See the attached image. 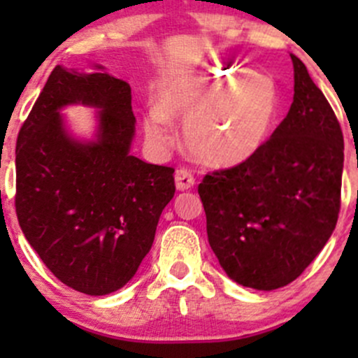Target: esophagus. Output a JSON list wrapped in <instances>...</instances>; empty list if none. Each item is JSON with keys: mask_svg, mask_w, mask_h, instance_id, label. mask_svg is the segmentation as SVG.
I'll use <instances>...</instances> for the list:
<instances>
[{"mask_svg": "<svg viewBox=\"0 0 358 358\" xmlns=\"http://www.w3.org/2000/svg\"><path fill=\"white\" fill-rule=\"evenodd\" d=\"M194 183H196V178L190 171L187 169H176L175 173V185L178 190H189L192 189Z\"/></svg>", "mask_w": 358, "mask_h": 358, "instance_id": "esophagus-1", "label": "esophagus"}]
</instances>
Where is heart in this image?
I'll list each match as a JSON object with an SVG mask.
<instances>
[{
	"mask_svg": "<svg viewBox=\"0 0 358 358\" xmlns=\"http://www.w3.org/2000/svg\"><path fill=\"white\" fill-rule=\"evenodd\" d=\"M157 107L143 121L154 147L169 149L175 143L171 121H180L192 156L215 168H232L266 145L279 119L280 95L270 76L211 67L183 88L162 93Z\"/></svg>",
	"mask_w": 358,
	"mask_h": 358,
	"instance_id": "obj_1",
	"label": "heart"
}]
</instances>
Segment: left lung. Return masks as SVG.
I'll use <instances>...</instances> for the list:
<instances>
[{"label": "left lung", "instance_id": "8db88e82", "mask_svg": "<svg viewBox=\"0 0 358 358\" xmlns=\"http://www.w3.org/2000/svg\"><path fill=\"white\" fill-rule=\"evenodd\" d=\"M294 96L266 145L236 168L206 175L199 196L213 252L244 287L298 279L322 251L339 213L343 133L329 102L291 53Z\"/></svg>", "mask_w": 358, "mask_h": 358}]
</instances>
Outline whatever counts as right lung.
Returning <instances> with one entry per match:
<instances>
[{
    "label": "right lung",
    "mask_w": 358,
    "mask_h": 358,
    "mask_svg": "<svg viewBox=\"0 0 358 358\" xmlns=\"http://www.w3.org/2000/svg\"><path fill=\"white\" fill-rule=\"evenodd\" d=\"M96 109L90 139L62 110ZM131 88L102 66H57L17 138V218L50 272L72 289L103 296L133 279L159 216L175 196V169L131 156Z\"/></svg>",
    "instance_id": "right-lung-1"
}]
</instances>
